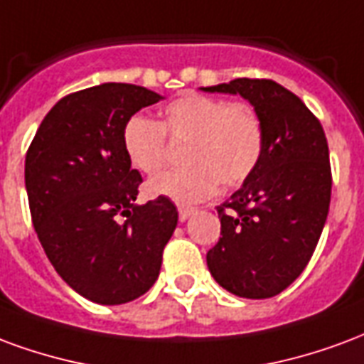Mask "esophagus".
<instances>
[{
    "instance_id": "obj_1",
    "label": "esophagus",
    "mask_w": 364,
    "mask_h": 364,
    "mask_svg": "<svg viewBox=\"0 0 364 364\" xmlns=\"http://www.w3.org/2000/svg\"><path fill=\"white\" fill-rule=\"evenodd\" d=\"M196 213V208H188V205H178V217L180 221H186L190 215Z\"/></svg>"
}]
</instances>
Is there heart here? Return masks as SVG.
<instances>
[{
	"mask_svg": "<svg viewBox=\"0 0 364 364\" xmlns=\"http://www.w3.org/2000/svg\"><path fill=\"white\" fill-rule=\"evenodd\" d=\"M166 135L186 141L182 168L164 172L147 184L153 196L176 201L209 198L221 182L235 188L250 178L264 153V126L246 102L188 92L163 108L161 122L132 116L122 132L129 164L145 174H156L166 164Z\"/></svg>",
	"mask_w": 364,
	"mask_h": 364,
	"instance_id": "1",
	"label": "heart"
}]
</instances>
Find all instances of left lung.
<instances>
[{"mask_svg":"<svg viewBox=\"0 0 364 364\" xmlns=\"http://www.w3.org/2000/svg\"><path fill=\"white\" fill-rule=\"evenodd\" d=\"M244 97L264 126V153L240 190L217 208L221 238L208 252L215 281L244 299H269L293 283L316 250L331 198L322 124L272 79L203 87Z\"/></svg>","mask_w":364,"mask_h":364,"instance_id":"8db88e82","label":"left lung"}]
</instances>
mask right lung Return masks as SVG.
I'll return each mask as SVG.
<instances>
[{
	"mask_svg": "<svg viewBox=\"0 0 364 364\" xmlns=\"http://www.w3.org/2000/svg\"><path fill=\"white\" fill-rule=\"evenodd\" d=\"M161 98L127 83L71 92L26 151L25 186L42 248L60 277L98 304H124L153 287L178 223L164 196L135 205L143 178L122 145L126 122Z\"/></svg>",
	"mask_w": 364,
	"mask_h": 364,
	"instance_id": "obj_1",
	"label": "right lung"
}]
</instances>
